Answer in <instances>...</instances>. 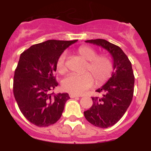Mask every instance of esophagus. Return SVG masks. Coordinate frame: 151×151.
Wrapping results in <instances>:
<instances>
[{"label":"esophagus","instance_id":"obj_1","mask_svg":"<svg viewBox=\"0 0 151 151\" xmlns=\"http://www.w3.org/2000/svg\"><path fill=\"white\" fill-rule=\"evenodd\" d=\"M69 97H71V98H75V97H79V96L74 94H69Z\"/></svg>","mask_w":151,"mask_h":151}]
</instances>
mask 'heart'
Returning <instances> with one entry per match:
<instances>
[{
  "label": "heart",
  "instance_id": "b5f03b06",
  "mask_svg": "<svg viewBox=\"0 0 151 151\" xmlns=\"http://www.w3.org/2000/svg\"><path fill=\"white\" fill-rule=\"evenodd\" d=\"M78 55L87 60L82 75L69 74L62 81V87L66 91L74 94H82L93 86L95 80L97 85L107 82L113 73V63L110 57L106 54L97 55L91 47L81 46L77 50ZM66 52H63L57 60V69L60 73L66 72Z\"/></svg>",
  "mask_w": 151,
  "mask_h": 151
}]
</instances>
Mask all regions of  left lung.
I'll use <instances>...</instances> for the list:
<instances>
[{
    "label": "left lung",
    "instance_id": "left-lung-1",
    "mask_svg": "<svg viewBox=\"0 0 151 151\" xmlns=\"http://www.w3.org/2000/svg\"><path fill=\"white\" fill-rule=\"evenodd\" d=\"M87 43L106 49L113 60L112 76L106 83L96 91L102 96L92 97L93 104L84 112L85 119L94 126L106 128L113 126L125 114L132 101L134 76L132 63L119 46L104 39L85 41Z\"/></svg>",
    "mask_w": 151,
    "mask_h": 151
}]
</instances>
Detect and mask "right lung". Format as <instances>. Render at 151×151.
<instances>
[{
    "instance_id": "right-lung-1",
    "label": "right lung",
    "mask_w": 151,
    "mask_h": 151,
    "mask_svg": "<svg viewBox=\"0 0 151 151\" xmlns=\"http://www.w3.org/2000/svg\"><path fill=\"white\" fill-rule=\"evenodd\" d=\"M76 41L48 40L21 54L13 77V94L24 116L37 126L57 122L70 98L67 93L50 91L58 85L54 76L58 57Z\"/></svg>"
}]
</instances>
